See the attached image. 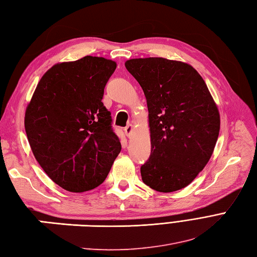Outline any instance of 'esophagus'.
<instances>
[{
    "instance_id": "34e87169",
    "label": "esophagus",
    "mask_w": 257,
    "mask_h": 257,
    "mask_svg": "<svg viewBox=\"0 0 257 257\" xmlns=\"http://www.w3.org/2000/svg\"><path fill=\"white\" fill-rule=\"evenodd\" d=\"M133 128H134V127H133V125H132V124H128L127 126L124 128V132H125V134H126L127 138H130V136L132 135V133H133Z\"/></svg>"
}]
</instances>
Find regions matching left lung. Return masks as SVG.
Instances as JSON below:
<instances>
[{
  "mask_svg": "<svg viewBox=\"0 0 257 257\" xmlns=\"http://www.w3.org/2000/svg\"><path fill=\"white\" fill-rule=\"evenodd\" d=\"M125 67L144 91L151 156L141 167L144 184L159 192L187 187L212 156L220 113L206 82L187 62L135 58Z\"/></svg>",
  "mask_w": 257,
  "mask_h": 257,
  "instance_id": "left-lung-1",
  "label": "left lung"
}]
</instances>
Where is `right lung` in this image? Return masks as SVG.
<instances>
[{
  "mask_svg": "<svg viewBox=\"0 0 257 257\" xmlns=\"http://www.w3.org/2000/svg\"><path fill=\"white\" fill-rule=\"evenodd\" d=\"M116 62L85 56L44 73L25 111V131L36 161L70 192L101 185L121 152L111 113L102 103Z\"/></svg>",
  "mask_w": 257,
  "mask_h": 257,
  "instance_id": "1",
  "label": "right lung"
}]
</instances>
